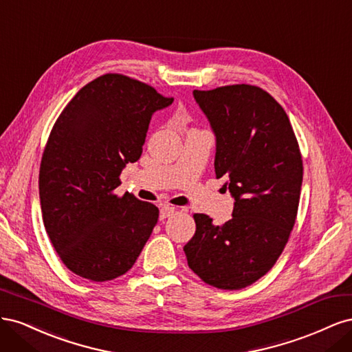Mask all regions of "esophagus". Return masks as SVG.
Instances as JSON below:
<instances>
[{"mask_svg": "<svg viewBox=\"0 0 352 352\" xmlns=\"http://www.w3.org/2000/svg\"><path fill=\"white\" fill-rule=\"evenodd\" d=\"M173 212H176L175 207H170V206H163L160 208V220H164L170 216H173Z\"/></svg>", "mask_w": 352, "mask_h": 352, "instance_id": "34e87169", "label": "esophagus"}]
</instances>
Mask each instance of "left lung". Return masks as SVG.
<instances>
[{
	"instance_id": "obj_1",
	"label": "left lung",
	"mask_w": 352,
	"mask_h": 352,
	"mask_svg": "<svg viewBox=\"0 0 352 352\" xmlns=\"http://www.w3.org/2000/svg\"><path fill=\"white\" fill-rule=\"evenodd\" d=\"M216 136V177L225 176L232 219L212 225L194 214L188 265L219 289H242L278 261L295 225L302 158L289 119L270 94L252 85L194 91Z\"/></svg>"
}]
</instances>
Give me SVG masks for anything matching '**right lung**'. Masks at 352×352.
<instances>
[{
    "mask_svg": "<svg viewBox=\"0 0 352 352\" xmlns=\"http://www.w3.org/2000/svg\"><path fill=\"white\" fill-rule=\"evenodd\" d=\"M172 102L150 85L107 73L85 85L52 127L39 168L42 220L80 278H119L151 236L158 208L114 189L126 164L140 160L153 114Z\"/></svg>",
    "mask_w": 352,
    "mask_h": 352,
    "instance_id": "right-lung-1",
    "label": "right lung"
}]
</instances>
